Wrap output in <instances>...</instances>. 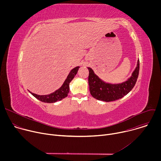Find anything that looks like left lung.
<instances>
[{
  "label": "left lung",
  "mask_w": 161,
  "mask_h": 161,
  "mask_svg": "<svg viewBox=\"0 0 161 161\" xmlns=\"http://www.w3.org/2000/svg\"><path fill=\"white\" fill-rule=\"evenodd\" d=\"M87 68L89 71L88 85L92 96L99 101L110 102L122 98L133 88L139 75L140 60H137L131 76L120 83H106L94 73L92 69Z\"/></svg>",
  "instance_id": "1"
}]
</instances>
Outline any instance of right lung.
<instances>
[{
    "label": "right lung",
    "instance_id": "obj_1",
    "mask_svg": "<svg viewBox=\"0 0 161 161\" xmlns=\"http://www.w3.org/2000/svg\"><path fill=\"white\" fill-rule=\"evenodd\" d=\"M80 66H77L70 71L69 73L68 76H67V78L64 81L62 85L57 90H56L53 93H51L48 95H37L36 94H34L29 91V92L34 96L36 99L38 100L47 103H55L58 101H61L62 99H64L67 96L68 93L69 92V83L72 81V80L75 78V75L77 74L78 71L79 69Z\"/></svg>",
    "mask_w": 161,
    "mask_h": 161
}]
</instances>
